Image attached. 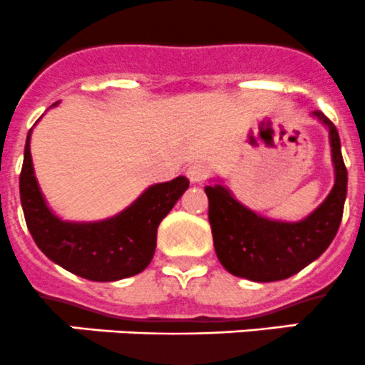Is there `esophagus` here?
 Returning <instances> with one entry per match:
<instances>
[{"mask_svg":"<svg viewBox=\"0 0 365 365\" xmlns=\"http://www.w3.org/2000/svg\"><path fill=\"white\" fill-rule=\"evenodd\" d=\"M186 175H187V179H190L191 182H204L205 179H207L209 170H207V167H205V165L193 163V165H190V167H187Z\"/></svg>","mask_w":365,"mask_h":365,"instance_id":"esophagus-1","label":"esophagus"}]
</instances>
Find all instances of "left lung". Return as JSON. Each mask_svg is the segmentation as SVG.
<instances>
[{
  "label": "left lung",
  "mask_w": 365,
  "mask_h": 365,
  "mask_svg": "<svg viewBox=\"0 0 365 365\" xmlns=\"http://www.w3.org/2000/svg\"><path fill=\"white\" fill-rule=\"evenodd\" d=\"M330 129L335 184L327 200L298 223L272 222L241 205L223 186H205L209 223L215 250L223 268L254 282H275L293 277L316 261L334 241L344 211L348 170L341 154V140L334 122L316 110Z\"/></svg>",
  "instance_id": "left-lung-1"
}]
</instances>
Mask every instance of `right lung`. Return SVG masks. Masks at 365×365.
I'll list each match as a JSON object with an SVG mask.
<instances>
[{"label":"right lung","mask_w":365,"mask_h":365,"mask_svg":"<svg viewBox=\"0 0 365 365\" xmlns=\"http://www.w3.org/2000/svg\"><path fill=\"white\" fill-rule=\"evenodd\" d=\"M186 178L154 184L125 211L96 223H68L46 205L34 175L30 133L19 175L21 205L37 247L67 272L96 282H113L143 272L156 250L158 227L187 190Z\"/></svg>","instance_id":"obj_1"}]
</instances>
